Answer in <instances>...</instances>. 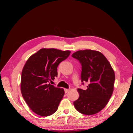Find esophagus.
<instances>
[{
    "instance_id": "obj_1",
    "label": "esophagus",
    "mask_w": 133,
    "mask_h": 133,
    "mask_svg": "<svg viewBox=\"0 0 133 133\" xmlns=\"http://www.w3.org/2000/svg\"><path fill=\"white\" fill-rule=\"evenodd\" d=\"M69 89H64V91H65V93H67V92L69 91Z\"/></svg>"
}]
</instances>
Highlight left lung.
Segmentation results:
<instances>
[{"label": "left lung", "instance_id": "obj_1", "mask_svg": "<svg viewBox=\"0 0 133 133\" xmlns=\"http://www.w3.org/2000/svg\"><path fill=\"white\" fill-rule=\"evenodd\" d=\"M82 65L81 81L88 83L87 89H78L79 98L74 105L79 112L90 115L98 113L106 106L114 90V71L102 53L86 49L72 54Z\"/></svg>", "mask_w": 133, "mask_h": 133}]
</instances>
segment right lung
Returning a JSON list of instances; mask_svg holds the SVG:
<instances>
[{"label": "right lung", "mask_w": 133, "mask_h": 133, "mask_svg": "<svg viewBox=\"0 0 133 133\" xmlns=\"http://www.w3.org/2000/svg\"><path fill=\"white\" fill-rule=\"evenodd\" d=\"M70 51L43 48L28 59L23 69L21 88L23 98L35 114L42 116L57 110L64 95L63 88L49 82L57 77V67L65 60Z\"/></svg>", "instance_id": "add662e5"}]
</instances>
